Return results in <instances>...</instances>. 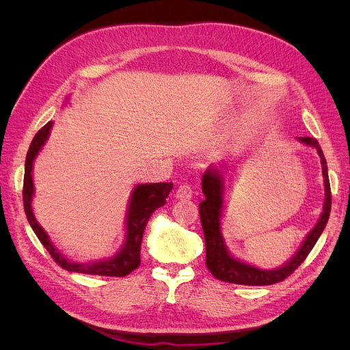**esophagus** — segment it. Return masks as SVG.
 Instances as JSON below:
<instances>
[{
    "instance_id": "1",
    "label": "esophagus",
    "mask_w": 350,
    "mask_h": 350,
    "mask_svg": "<svg viewBox=\"0 0 350 350\" xmlns=\"http://www.w3.org/2000/svg\"><path fill=\"white\" fill-rule=\"evenodd\" d=\"M175 197H176L178 200H191V197H193V189H191V187L187 185V184L179 185V187L176 188Z\"/></svg>"
}]
</instances>
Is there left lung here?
I'll return each mask as SVG.
<instances>
[{
    "label": "left lung",
    "instance_id": "8db88e82",
    "mask_svg": "<svg viewBox=\"0 0 350 350\" xmlns=\"http://www.w3.org/2000/svg\"><path fill=\"white\" fill-rule=\"evenodd\" d=\"M298 140L306 146L314 147L321 157L325 200L320 220L317 221L315 228L306 235L298 252H296L288 262L283 264L282 267L276 270H261L230 256L220 232V217L221 210H224L225 193L224 172H220V169L211 166L204 172L201 187H203V194L206 196V200L200 203L198 211L206 239V266L216 279L221 282L247 286H267L279 283L288 276H291V274L301 266L304 260L308 257V254L314 248L315 242L319 241L320 235L323 234L332 210V189L330 181H328L327 162L319 142H317L314 137H299Z\"/></svg>",
    "mask_w": 350,
    "mask_h": 350
}]
</instances>
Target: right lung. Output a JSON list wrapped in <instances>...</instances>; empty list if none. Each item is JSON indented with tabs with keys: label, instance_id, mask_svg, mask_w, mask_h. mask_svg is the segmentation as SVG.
<instances>
[{
	"label": "right lung",
	"instance_id": "obj_1",
	"mask_svg": "<svg viewBox=\"0 0 350 350\" xmlns=\"http://www.w3.org/2000/svg\"><path fill=\"white\" fill-rule=\"evenodd\" d=\"M52 126V121L36 133L33 140L30 143V147L26 156L25 163V179H23V204L25 213L29 220V224L33 229L36 237L42 242V245L46 248L54 261L68 271L84 273V274H96V276H109V278H124L130 274L133 270L140 266V250H142V239L147 221H149L153 211L159 207H162L166 203V198L171 193L174 187L172 183H157V184H142L134 188L131 194L129 213H126V237L122 248L120 252L109 260L96 261L90 264L84 262H74L66 258L62 254L52 245L46 232L42 229L38 224L33 211H31V196H33V179H31V167H33V161L42 146L45 144L49 130Z\"/></svg>",
	"mask_w": 350,
	"mask_h": 350
}]
</instances>
